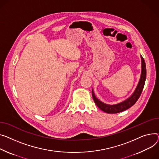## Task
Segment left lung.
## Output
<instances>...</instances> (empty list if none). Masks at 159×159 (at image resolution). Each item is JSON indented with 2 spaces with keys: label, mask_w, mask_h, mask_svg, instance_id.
Segmentation results:
<instances>
[{
  "label": "left lung",
  "mask_w": 159,
  "mask_h": 159,
  "mask_svg": "<svg viewBox=\"0 0 159 159\" xmlns=\"http://www.w3.org/2000/svg\"><path fill=\"white\" fill-rule=\"evenodd\" d=\"M141 62H142V71H141L140 80L134 93L127 100H126L125 101L121 103L116 104V105H107V104L103 103V102L98 100L97 97H95L94 92L92 90V96L94 101V103H96V105L102 111L109 114L119 113L126 109H128L132 106H133V105L135 103V102L137 101V100L139 99L140 95L143 91V89L144 88V83L146 80V69L145 62L143 57L142 56H141Z\"/></svg>",
  "instance_id": "left-lung-1"
}]
</instances>
